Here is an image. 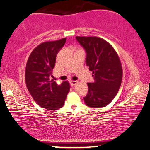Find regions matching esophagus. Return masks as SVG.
I'll return each instance as SVG.
<instances>
[{
	"label": "esophagus",
	"mask_w": 150,
	"mask_h": 150,
	"mask_svg": "<svg viewBox=\"0 0 150 150\" xmlns=\"http://www.w3.org/2000/svg\"><path fill=\"white\" fill-rule=\"evenodd\" d=\"M77 83H78V81H77V80H73V81H70V85H71L72 86H75L77 84Z\"/></svg>",
	"instance_id": "1"
}]
</instances>
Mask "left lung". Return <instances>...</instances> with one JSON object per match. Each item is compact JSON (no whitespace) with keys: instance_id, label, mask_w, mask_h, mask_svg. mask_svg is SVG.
<instances>
[{"instance_id":"8db88e82","label":"left lung","mask_w":150,"mask_h":150,"mask_svg":"<svg viewBox=\"0 0 150 150\" xmlns=\"http://www.w3.org/2000/svg\"><path fill=\"white\" fill-rule=\"evenodd\" d=\"M86 52V64L93 72V82L87 83L85 104L93 108L105 107L114 99L122 79L120 58L114 48L98 37H75Z\"/></svg>"}]
</instances>
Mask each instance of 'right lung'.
<instances>
[{"label": "right lung", "instance_id": "right-lung-1", "mask_svg": "<svg viewBox=\"0 0 150 150\" xmlns=\"http://www.w3.org/2000/svg\"><path fill=\"white\" fill-rule=\"evenodd\" d=\"M66 40V38H63L41 43L33 50L26 64L25 79L27 89L40 107L50 110L62 107L70 91L68 82L58 85L53 80H50L56 57Z\"/></svg>", "mask_w": 150, "mask_h": 150}]
</instances>
